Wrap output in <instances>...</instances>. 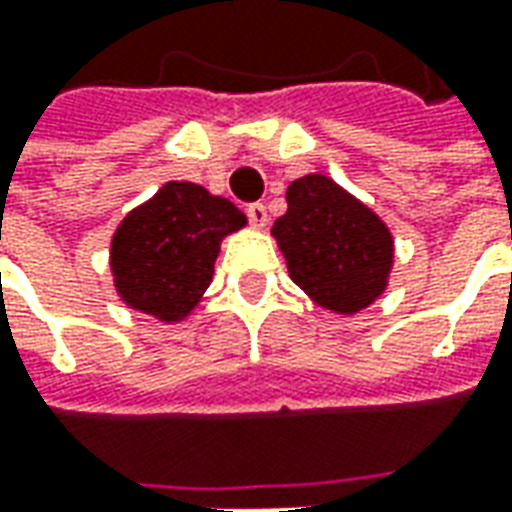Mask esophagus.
<instances>
[{
    "mask_svg": "<svg viewBox=\"0 0 512 512\" xmlns=\"http://www.w3.org/2000/svg\"><path fill=\"white\" fill-rule=\"evenodd\" d=\"M246 216H249L252 227H266L268 224V211L263 202H252V205L246 208Z\"/></svg>",
    "mask_w": 512,
    "mask_h": 512,
    "instance_id": "obj_1",
    "label": "esophagus"
}]
</instances>
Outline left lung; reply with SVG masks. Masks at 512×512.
<instances>
[{
  "instance_id": "left-lung-1",
  "label": "left lung",
  "mask_w": 512,
  "mask_h": 512,
  "mask_svg": "<svg viewBox=\"0 0 512 512\" xmlns=\"http://www.w3.org/2000/svg\"><path fill=\"white\" fill-rule=\"evenodd\" d=\"M285 200L288 211L271 235L290 279L337 315H356L381 299L395 266V241L384 219L321 172L293 180Z\"/></svg>"
}]
</instances>
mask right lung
Listing matches in <instances>:
<instances>
[{"label": "right lung", "mask_w": 512, "mask_h": 512, "mask_svg": "<svg viewBox=\"0 0 512 512\" xmlns=\"http://www.w3.org/2000/svg\"><path fill=\"white\" fill-rule=\"evenodd\" d=\"M246 227L233 202L189 180H169L112 235L109 268L128 310L180 323L213 279L222 241Z\"/></svg>", "instance_id": "obj_1"}]
</instances>
